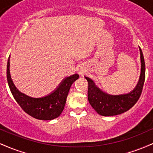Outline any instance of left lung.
<instances>
[{"label": "left lung", "mask_w": 153, "mask_h": 153, "mask_svg": "<svg viewBox=\"0 0 153 153\" xmlns=\"http://www.w3.org/2000/svg\"><path fill=\"white\" fill-rule=\"evenodd\" d=\"M141 60V73L137 84L131 92L121 95H110L96 86L91 78L85 77L88 82V99L91 106L98 114L104 117L121 114L132 107L143 91L145 79V63L141 48L139 47Z\"/></svg>", "instance_id": "left-lung-1"}]
</instances>
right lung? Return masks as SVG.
Listing matches in <instances>:
<instances>
[{"label": "right lung", "instance_id": "right-lung-1", "mask_svg": "<svg viewBox=\"0 0 153 153\" xmlns=\"http://www.w3.org/2000/svg\"><path fill=\"white\" fill-rule=\"evenodd\" d=\"M10 57L7 64V80L16 101L26 114L40 120H52L58 117L64 109L72 84L79 78L78 74L71 75L62 81L50 94L41 98H32L21 93L15 86L10 74Z\"/></svg>", "mask_w": 153, "mask_h": 153}]
</instances>
